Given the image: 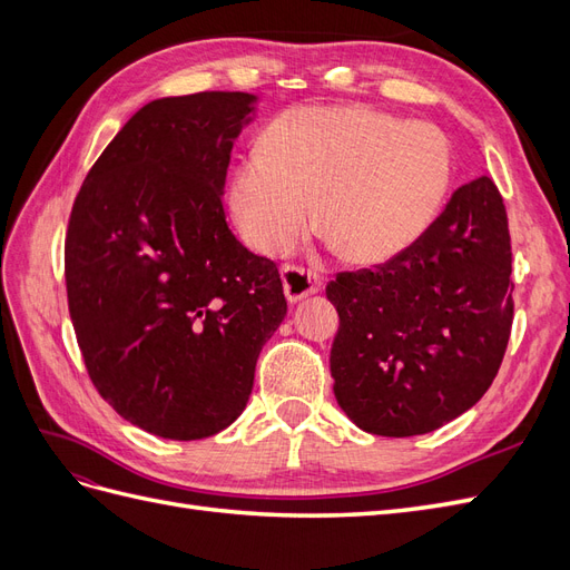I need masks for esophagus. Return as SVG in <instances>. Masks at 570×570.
<instances>
[{
	"label": "esophagus",
	"instance_id": "34e87169",
	"mask_svg": "<svg viewBox=\"0 0 570 570\" xmlns=\"http://www.w3.org/2000/svg\"><path fill=\"white\" fill-rule=\"evenodd\" d=\"M283 289L289 304H297L308 295H316L318 289H323V278L312 271H304L297 266H283Z\"/></svg>",
	"mask_w": 570,
	"mask_h": 570
}]
</instances>
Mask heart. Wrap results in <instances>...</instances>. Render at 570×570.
Returning <instances> with one entry per match:
<instances>
[{
	"instance_id": "1",
	"label": "heart",
	"mask_w": 570,
	"mask_h": 570,
	"mask_svg": "<svg viewBox=\"0 0 570 570\" xmlns=\"http://www.w3.org/2000/svg\"><path fill=\"white\" fill-rule=\"evenodd\" d=\"M452 147L440 128L371 107L289 109L262 135L258 157L228 187L235 226L266 256L295 249L312 228L344 258L385 264L416 245L450 195Z\"/></svg>"
}]
</instances>
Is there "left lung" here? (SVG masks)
<instances>
[{
	"mask_svg": "<svg viewBox=\"0 0 570 570\" xmlns=\"http://www.w3.org/2000/svg\"><path fill=\"white\" fill-rule=\"evenodd\" d=\"M511 239L488 178L461 185L416 245L340 273L335 400L366 433L411 438L454 421L492 385L513 321Z\"/></svg>",
	"mask_w": 570,
	"mask_h": 570,
	"instance_id": "8db88e82",
	"label": "left lung"
}]
</instances>
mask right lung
Returning a JSON list of instances; mask_svg holds the SVG:
<instances>
[{
  "mask_svg": "<svg viewBox=\"0 0 570 570\" xmlns=\"http://www.w3.org/2000/svg\"><path fill=\"white\" fill-rule=\"evenodd\" d=\"M249 92L154 99L101 151L66 233L68 312L99 394L166 440L245 411L258 352L287 314L281 273L230 233V151Z\"/></svg>",
  "mask_w": 570,
  "mask_h": 570,
  "instance_id": "add662e5",
  "label": "right lung"
}]
</instances>
